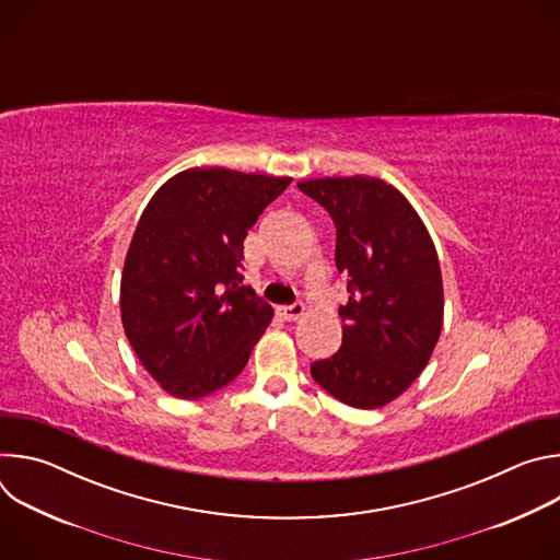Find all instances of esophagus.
I'll return each instance as SVG.
<instances>
[{"mask_svg":"<svg viewBox=\"0 0 560 560\" xmlns=\"http://www.w3.org/2000/svg\"><path fill=\"white\" fill-rule=\"evenodd\" d=\"M277 314H279L281 318H285V322H296L299 316L305 314V305H303L301 301H296V303H292V305H279V307H277Z\"/></svg>","mask_w":560,"mask_h":560,"instance_id":"1","label":"esophagus"}]
</instances>
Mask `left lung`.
Returning a JSON list of instances; mask_svg holds the SVG:
<instances>
[{"instance_id": "1", "label": "left lung", "mask_w": 560, "mask_h": 560, "mask_svg": "<svg viewBox=\"0 0 560 560\" xmlns=\"http://www.w3.org/2000/svg\"><path fill=\"white\" fill-rule=\"evenodd\" d=\"M337 225V268L350 299L343 343L310 368L341 404L374 410L401 396L428 365L443 328V279L432 236L412 203L383 179L296 184Z\"/></svg>"}]
</instances>
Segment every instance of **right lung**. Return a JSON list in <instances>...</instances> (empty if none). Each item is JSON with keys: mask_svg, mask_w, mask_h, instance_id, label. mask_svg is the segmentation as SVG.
<instances>
[{"mask_svg": "<svg viewBox=\"0 0 560 560\" xmlns=\"http://www.w3.org/2000/svg\"><path fill=\"white\" fill-rule=\"evenodd\" d=\"M292 177L188 168L148 201L124 261V332L148 374L186 401L228 385L272 322L242 285L244 238Z\"/></svg>", "mask_w": 560, "mask_h": 560, "instance_id": "1", "label": "right lung"}]
</instances>
